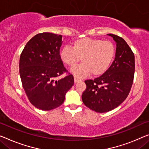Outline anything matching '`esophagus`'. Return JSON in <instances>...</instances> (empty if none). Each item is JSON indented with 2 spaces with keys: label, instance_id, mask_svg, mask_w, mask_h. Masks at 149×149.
<instances>
[{
  "label": "esophagus",
  "instance_id": "34e87169",
  "mask_svg": "<svg viewBox=\"0 0 149 149\" xmlns=\"http://www.w3.org/2000/svg\"><path fill=\"white\" fill-rule=\"evenodd\" d=\"M74 83H77L79 81H81V80H79V79H77V78H74Z\"/></svg>",
  "mask_w": 149,
  "mask_h": 149
}]
</instances>
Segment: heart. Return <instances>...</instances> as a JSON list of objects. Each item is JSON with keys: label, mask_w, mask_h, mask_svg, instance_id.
<instances>
[{"label": "heart", "mask_w": 149, "mask_h": 149, "mask_svg": "<svg viewBox=\"0 0 149 149\" xmlns=\"http://www.w3.org/2000/svg\"><path fill=\"white\" fill-rule=\"evenodd\" d=\"M115 54V47L109 40L85 37L72 42V49L65 47L61 50L60 58L64 64L74 67L81 58L82 64L72 69L77 78H83L91 74L100 76L107 71Z\"/></svg>", "instance_id": "obj_1"}]
</instances>
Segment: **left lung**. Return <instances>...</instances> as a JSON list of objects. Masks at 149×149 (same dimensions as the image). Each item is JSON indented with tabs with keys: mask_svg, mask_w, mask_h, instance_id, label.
<instances>
[{
	"mask_svg": "<svg viewBox=\"0 0 149 149\" xmlns=\"http://www.w3.org/2000/svg\"><path fill=\"white\" fill-rule=\"evenodd\" d=\"M115 41V58L108 70L94 80L84 81L86 90L82 100L86 107L97 113L112 111L127 98L133 82L134 55L123 38L108 34Z\"/></svg>",
	"mask_w": 149,
	"mask_h": 149,
	"instance_id": "8db88e82",
	"label": "left lung"
}]
</instances>
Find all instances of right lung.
<instances>
[{"label": "right lung", "mask_w": 149, "mask_h": 149, "mask_svg": "<svg viewBox=\"0 0 149 149\" xmlns=\"http://www.w3.org/2000/svg\"><path fill=\"white\" fill-rule=\"evenodd\" d=\"M62 35L39 33L26 43L20 56L19 72L29 100L36 108L50 111L64 102L74 84L70 73L58 81L56 77L67 72L60 58Z\"/></svg>", "instance_id": "obj_1"}]
</instances>
